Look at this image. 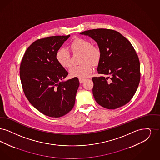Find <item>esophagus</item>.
I'll return each mask as SVG.
<instances>
[{
  "mask_svg": "<svg viewBox=\"0 0 160 160\" xmlns=\"http://www.w3.org/2000/svg\"><path fill=\"white\" fill-rule=\"evenodd\" d=\"M79 82L81 83H83L85 81V79H82V78H79Z\"/></svg>",
  "mask_w": 160,
  "mask_h": 160,
  "instance_id": "esophagus-1",
  "label": "esophagus"
}]
</instances>
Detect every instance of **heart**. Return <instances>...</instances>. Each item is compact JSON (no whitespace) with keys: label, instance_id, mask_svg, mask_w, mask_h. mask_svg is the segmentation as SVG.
I'll return each instance as SVG.
<instances>
[{"label":"heart","instance_id":"b5f03b06","mask_svg":"<svg viewBox=\"0 0 160 160\" xmlns=\"http://www.w3.org/2000/svg\"><path fill=\"white\" fill-rule=\"evenodd\" d=\"M73 54H81L79 66H74L69 70L72 77L85 78L90 75L92 70V65L97 66L102 57V50L96 45H92L90 41L82 38H77L70 45ZM57 62L64 68H69L72 66L71 55L69 51L65 48L58 49L56 52Z\"/></svg>","mask_w":160,"mask_h":160}]
</instances>
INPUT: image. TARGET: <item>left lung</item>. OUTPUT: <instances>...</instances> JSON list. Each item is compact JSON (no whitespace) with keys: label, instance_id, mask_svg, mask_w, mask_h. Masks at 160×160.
<instances>
[{"label":"left lung","instance_id":"left-lung-1","mask_svg":"<svg viewBox=\"0 0 160 160\" xmlns=\"http://www.w3.org/2000/svg\"><path fill=\"white\" fill-rule=\"evenodd\" d=\"M102 50L98 74L93 77L92 94L98 104L115 109L128 103L134 95L140 79L139 57L130 42L118 32L108 28L86 30Z\"/></svg>","mask_w":160,"mask_h":160}]
</instances>
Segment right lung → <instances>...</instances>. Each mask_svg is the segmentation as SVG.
Instances as JSON below:
<instances>
[{"instance_id":"right-lung-1","label":"right lung","mask_w":160,"mask_h":160,"mask_svg":"<svg viewBox=\"0 0 160 160\" xmlns=\"http://www.w3.org/2000/svg\"><path fill=\"white\" fill-rule=\"evenodd\" d=\"M70 37L54 36L36 40L26 51L20 67L22 90L29 102L45 115L58 118L74 106L79 85L56 60L57 51Z\"/></svg>"}]
</instances>
